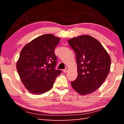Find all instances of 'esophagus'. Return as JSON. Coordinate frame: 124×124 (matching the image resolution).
I'll return each instance as SVG.
<instances>
[{"mask_svg": "<svg viewBox=\"0 0 124 124\" xmlns=\"http://www.w3.org/2000/svg\"><path fill=\"white\" fill-rule=\"evenodd\" d=\"M68 70H69V69H68V68H65V69H64V70H63V72H64V73H66V72H67L68 71Z\"/></svg>", "mask_w": 124, "mask_h": 124, "instance_id": "obj_1", "label": "esophagus"}]
</instances>
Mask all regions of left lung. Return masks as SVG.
Here are the masks:
<instances>
[{"label":"left lung","mask_w":124,"mask_h":124,"mask_svg":"<svg viewBox=\"0 0 124 124\" xmlns=\"http://www.w3.org/2000/svg\"><path fill=\"white\" fill-rule=\"evenodd\" d=\"M68 42L76 53L77 64L78 77L71 85L81 95L93 93L109 74L110 57L102 44L91 36H80Z\"/></svg>","instance_id":"1"}]
</instances>
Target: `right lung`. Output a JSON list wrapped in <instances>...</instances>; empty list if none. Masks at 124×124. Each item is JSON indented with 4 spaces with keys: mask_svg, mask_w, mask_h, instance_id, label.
I'll use <instances>...</instances> for the list:
<instances>
[{
    "mask_svg": "<svg viewBox=\"0 0 124 124\" xmlns=\"http://www.w3.org/2000/svg\"><path fill=\"white\" fill-rule=\"evenodd\" d=\"M60 38L45 34L24 46L16 63L21 80L31 93L42 94L53 86L62 71L55 70L57 58L54 49Z\"/></svg>",
    "mask_w": 124,
    "mask_h": 124,
    "instance_id": "add662e5",
    "label": "right lung"
}]
</instances>
